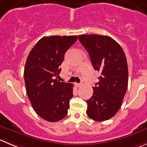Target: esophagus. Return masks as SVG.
Returning <instances> with one entry per match:
<instances>
[{
	"label": "esophagus",
	"instance_id": "1",
	"mask_svg": "<svg viewBox=\"0 0 147 147\" xmlns=\"http://www.w3.org/2000/svg\"><path fill=\"white\" fill-rule=\"evenodd\" d=\"M75 85H76V86H77V87H80V86H82V84L76 83V84H75Z\"/></svg>",
	"mask_w": 147,
	"mask_h": 147
}]
</instances>
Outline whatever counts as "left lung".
<instances>
[{"label":"left lung","instance_id":"obj_1","mask_svg":"<svg viewBox=\"0 0 147 147\" xmlns=\"http://www.w3.org/2000/svg\"><path fill=\"white\" fill-rule=\"evenodd\" d=\"M94 68L100 72L93 94L86 100V114L91 119L105 121L121 108L128 88V71L122 47L110 37L97 34L79 35Z\"/></svg>","mask_w":147,"mask_h":147}]
</instances>
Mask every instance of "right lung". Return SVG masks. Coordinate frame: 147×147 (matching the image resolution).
<instances>
[{"mask_svg": "<svg viewBox=\"0 0 147 147\" xmlns=\"http://www.w3.org/2000/svg\"><path fill=\"white\" fill-rule=\"evenodd\" d=\"M77 36H50L40 39L32 49L25 64L24 77L26 93L39 116L56 122L66 116L73 84L58 82L66 50Z\"/></svg>", "mask_w": 147, "mask_h": 147, "instance_id": "obj_1", "label": "right lung"}]
</instances>
